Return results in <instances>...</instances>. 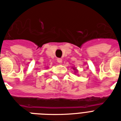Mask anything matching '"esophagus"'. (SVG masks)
I'll return each instance as SVG.
<instances>
[{
	"mask_svg": "<svg viewBox=\"0 0 121 121\" xmlns=\"http://www.w3.org/2000/svg\"><path fill=\"white\" fill-rule=\"evenodd\" d=\"M57 60L58 63L62 64V59H60V58H58Z\"/></svg>",
	"mask_w": 121,
	"mask_h": 121,
	"instance_id": "34e87169",
	"label": "esophagus"
}]
</instances>
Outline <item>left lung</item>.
<instances>
[{"mask_svg": "<svg viewBox=\"0 0 121 121\" xmlns=\"http://www.w3.org/2000/svg\"><path fill=\"white\" fill-rule=\"evenodd\" d=\"M73 69H74V71H74V72H75V73H76V72H77V69H75V68H74V67H73Z\"/></svg>", "mask_w": 121, "mask_h": 121, "instance_id": "obj_1", "label": "left lung"}]
</instances>
